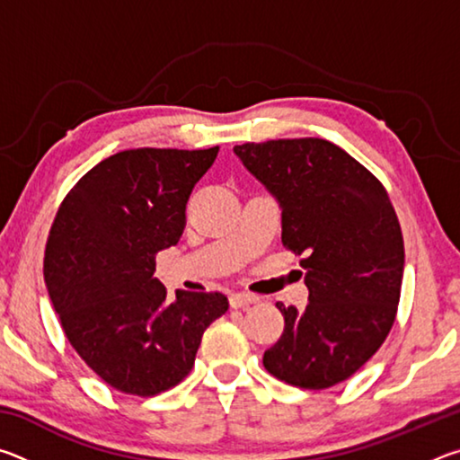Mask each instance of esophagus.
Returning a JSON list of instances; mask_svg holds the SVG:
<instances>
[{
  "mask_svg": "<svg viewBox=\"0 0 460 460\" xmlns=\"http://www.w3.org/2000/svg\"><path fill=\"white\" fill-rule=\"evenodd\" d=\"M258 300H260L258 296L247 294V292H235V294L229 296L231 308H243V306H249V305H255Z\"/></svg>",
  "mask_w": 460,
  "mask_h": 460,
  "instance_id": "esophagus-1",
  "label": "esophagus"
}]
</instances>
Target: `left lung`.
I'll return each instance as SVG.
<instances>
[{
  "instance_id": "8db88e82",
  "label": "left lung",
  "mask_w": 460,
  "mask_h": 460,
  "mask_svg": "<svg viewBox=\"0 0 460 460\" xmlns=\"http://www.w3.org/2000/svg\"><path fill=\"white\" fill-rule=\"evenodd\" d=\"M282 208V243L306 255L308 305L284 306V332L263 367L286 384L326 389L363 367L398 313L403 237L376 176L321 137L235 146Z\"/></svg>"
}]
</instances>
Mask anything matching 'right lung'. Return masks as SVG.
<instances>
[{
  "mask_svg": "<svg viewBox=\"0 0 460 460\" xmlns=\"http://www.w3.org/2000/svg\"><path fill=\"white\" fill-rule=\"evenodd\" d=\"M208 150L137 147L91 168L50 227L44 279L81 359L121 394L152 398L189 376L202 332L227 313L221 292L166 300L155 253L176 245L186 202L213 166Z\"/></svg>",
  "mask_w": 460,
  "mask_h": 460,
  "instance_id": "obj_1",
  "label": "right lung"
}]
</instances>
